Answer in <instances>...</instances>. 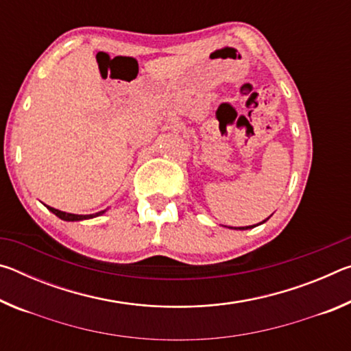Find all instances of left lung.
Masks as SVG:
<instances>
[{
  "instance_id": "1",
  "label": "left lung",
  "mask_w": 351,
  "mask_h": 351,
  "mask_svg": "<svg viewBox=\"0 0 351 351\" xmlns=\"http://www.w3.org/2000/svg\"><path fill=\"white\" fill-rule=\"evenodd\" d=\"M266 219H268V218H266ZM266 219H265V221H266ZM263 221V223H265ZM251 228H255V224L254 226H246V228H239V229H241V230H246V229H251ZM230 229H234V228H230ZM237 229V228H235Z\"/></svg>"
}]
</instances>
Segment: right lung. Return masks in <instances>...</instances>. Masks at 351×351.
Masks as SVG:
<instances>
[{
    "mask_svg": "<svg viewBox=\"0 0 351 351\" xmlns=\"http://www.w3.org/2000/svg\"><path fill=\"white\" fill-rule=\"evenodd\" d=\"M47 209H49L52 213H56V215H57L58 218L64 219V221H82V219H90V218L99 217V215H102V213H105V210H100V212H97V213H93V215H75V213L62 212V210L54 209V207H49V206H47Z\"/></svg>",
    "mask_w": 351,
    "mask_h": 351,
    "instance_id": "right-lung-1",
    "label": "right lung"
}]
</instances>
